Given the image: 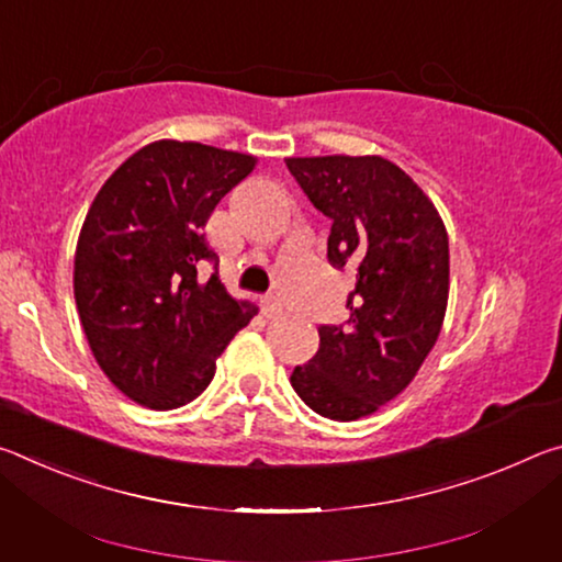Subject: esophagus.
<instances>
[{"mask_svg": "<svg viewBox=\"0 0 562 562\" xmlns=\"http://www.w3.org/2000/svg\"><path fill=\"white\" fill-rule=\"evenodd\" d=\"M262 315L265 317H280L282 315V302L278 297H265L262 300Z\"/></svg>", "mask_w": 562, "mask_h": 562, "instance_id": "esophagus-1", "label": "esophagus"}]
</instances>
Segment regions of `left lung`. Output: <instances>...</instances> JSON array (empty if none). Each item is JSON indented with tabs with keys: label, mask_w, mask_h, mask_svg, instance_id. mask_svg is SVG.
Returning a JSON list of instances; mask_svg holds the SVG:
<instances>
[{
	"label": "left lung",
	"mask_w": 562,
	"mask_h": 562,
	"mask_svg": "<svg viewBox=\"0 0 562 562\" xmlns=\"http://www.w3.org/2000/svg\"><path fill=\"white\" fill-rule=\"evenodd\" d=\"M331 221L327 260L357 270L349 325L319 327V349L294 367L312 412L357 422L412 384L449 304V235L429 195L382 156L284 158Z\"/></svg>",
	"instance_id": "obj_1"
}]
</instances>
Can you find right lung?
Wrapping results in <instances>:
<instances>
[{
  "label": "right lung",
  "mask_w": 562,
  "mask_h": 562,
  "mask_svg": "<svg viewBox=\"0 0 562 562\" xmlns=\"http://www.w3.org/2000/svg\"><path fill=\"white\" fill-rule=\"evenodd\" d=\"M258 158L195 140H154L93 198L74 255V297L93 359L119 392L156 412L205 392L215 361L258 315L201 262L203 227Z\"/></svg>",
  "instance_id": "1"
}]
</instances>
